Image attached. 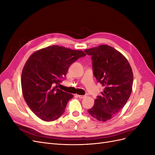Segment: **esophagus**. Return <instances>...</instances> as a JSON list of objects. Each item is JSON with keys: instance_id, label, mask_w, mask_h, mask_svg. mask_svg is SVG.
Listing matches in <instances>:
<instances>
[{"instance_id": "esophagus-1", "label": "esophagus", "mask_w": 155, "mask_h": 155, "mask_svg": "<svg viewBox=\"0 0 155 155\" xmlns=\"http://www.w3.org/2000/svg\"><path fill=\"white\" fill-rule=\"evenodd\" d=\"M78 96L79 98H81V99H83V98H85L86 97V96H83V95H78Z\"/></svg>"}]
</instances>
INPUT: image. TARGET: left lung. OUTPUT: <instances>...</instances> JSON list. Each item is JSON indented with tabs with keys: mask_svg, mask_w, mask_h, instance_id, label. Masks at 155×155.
<instances>
[{
	"mask_svg": "<svg viewBox=\"0 0 155 155\" xmlns=\"http://www.w3.org/2000/svg\"><path fill=\"white\" fill-rule=\"evenodd\" d=\"M85 51L92 55L94 75L105 87L88 112L98 121L109 120L123 109L130 96L132 68L125 56L110 46L100 45Z\"/></svg>",
	"mask_w": 155,
	"mask_h": 155,
	"instance_id": "1",
	"label": "left lung"
}]
</instances>
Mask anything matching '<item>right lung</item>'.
Masks as SVG:
<instances>
[{
	"label": "right lung",
	"mask_w": 155,
	"mask_h": 155,
	"mask_svg": "<svg viewBox=\"0 0 155 155\" xmlns=\"http://www.w3.org/2000/svg\"><path fill=\"white\" fill-rule=\"evenodd\" d=\"M82 50L52 45L37 50L28 59L21 75L23 97L32 112L42 120L54 121L64 113L71 94L58 88L69 67L85 56Z\"/></svg>",
	"instance_id": "obj_1"
}]
</instances>
